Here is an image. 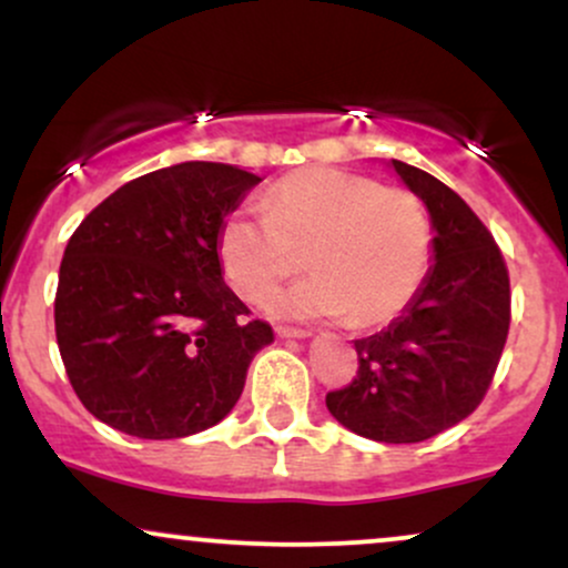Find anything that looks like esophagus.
<instances>
[{
    "label": "esophagus",
    "instance_id": "esophagus-1",
    "mask_svg": "<svg viewBox=\"0 0 568 568\" xmlns=\"http://www.w3.org/2000/svg\"><path fill=\"white\" fill-rule=\"evenodd\" d=\"M275 334L280 338H310L312 334L310 331H302V328H285V325H280V328H275Z\"/></svg>",
    "mask_w": 568,
    "mask_h": 568
}]
</instances>
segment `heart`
<instances>
[{"label": "heart", "instance_id": "obj_1", "mask_svg": "<svg viewBox=\"0 0 568 568\" xmlns=\"http://www.w3.org/2000/svg\"><path fill=\"white\" fill-rule=\"evenodd\" d=\"M264 211L232 213L219 232L224 277L264 302L302 266L315 275L277 293L280 317H338L357 328L389 323L414 302L433 262V224L416 194L368 175L304 168L266 189Z\"/></svg>", "mask_w": 568, "mask_h": 568}]
</instances>
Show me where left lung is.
Instances as JSON below:
<instances>
[{
  "label": "left lung",
  "instance_id": "8db88e82",
  "mask_svg": "<svg viewBox=\"0 0 568 568\" xmlns=\"http://www.w3.org/2000/svg\"><path fill=\"white\" fill-rule=\"evenodd\" d=\"M387 165L425 202L433 264L387 328L355 338L357 376L325 406L363 438L419 443L484 400L510 328V277L491 232L454 189L400 160Z\"/></svg>",
  "mask_w": 568,
  "mask_h": 568
}]
</instances>
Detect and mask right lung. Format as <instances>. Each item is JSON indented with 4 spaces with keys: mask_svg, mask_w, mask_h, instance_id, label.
Instances as JSON below:
<instances>
[{
    "mask_svg": "<svg viewBox=\"0 0 568 568\" xmlns=\"http://www.w3.org/2000/svg\"><path fill=\"white\" fill-rule=\"evenodd\" d=\"M258 175L181 162L128 181L63 251L55 336L82 406L143 440L219 425L275 342L224 283L219 232Z\"/></svg>",
    "mask_w": 568,
    "mask_h": 568,
    "instance_id": "right-lung-1",
    "label": "right lung"
}]
</instances>
